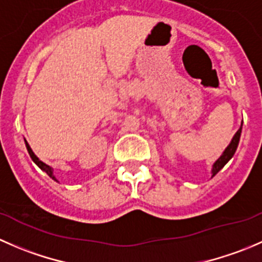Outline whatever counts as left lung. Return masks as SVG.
<instances>
[{"mask_svg": "<svg viewBox=\"0 0 262 262\" xmlns=\"http://www.w3.org/2000/svg\"><path fill=\"white\" fill-rule=\"evenodd\" d=\"M241 130H242V126L238 129V130H237V133L234 134L233 139H232V142L229 143V146L226 148V150L223 152V155H222L221 157L215 161V163L213 165V170H212L213 175L212 176H215L216 173H218L219 171L224 167V165H226V163L228 162L232 157H233L234 152H236V149H237V146H238L239 137H241Z\"/></svg>", "mask_w": 262, "mask_h": 262, "instance_id": "8db88e82", "label": "left lung"}]
</instances>
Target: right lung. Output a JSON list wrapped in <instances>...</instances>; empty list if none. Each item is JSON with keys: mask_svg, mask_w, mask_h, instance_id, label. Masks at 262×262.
<instances>
[{"mask_svg": "<svg viewBox=\"0 0 262 262\" xmlns=\"http://www.w3.org/2000/svg\"><path fill=\"white\" fill-rule=\"evenodd\" d=\"M25 143H26V148H28V152H29V155H30L31 160H33V161H34V162H35V163H36V165H38V166H39V167H40V168H41V170H43V171H44V172H47V173H48V175L50 176V178H52V179H53V180H55V178H54V176H53V171H52V168H50L48 165H46V163H44V162H41V161H40V160H39V158H38V157H36V156H35V155H34V152H33V150H31V148H30V146H29V144H28V142H26V141H25ZM55 181H57V180H55Z\"/></svg>", "mask_w": 262, "mask_h": 262, "instance_id": "1", "label": "right lung"}]
</instances>
